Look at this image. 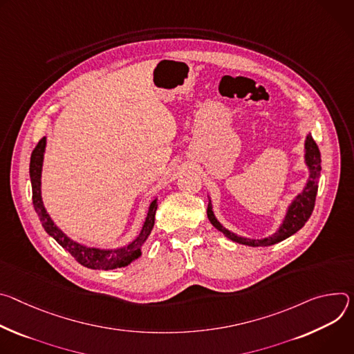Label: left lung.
I'll return each instance as SVG.
<instances>
[{"mask_svg":"<svg viewBox=\"0 0 354 354\" xmlns=\"http://www.w3.org/2000/svg\"><path fill=\"white\" fill-rule=\"evenodd\" d=\"M305 165L309 170V178L304 187V189L297 195V197L292 200L290 204L286 218L283 223L280 225L279 230L276 233H272L271 236H267L264 239H249L243 236H238L236 233H233L223 227L221 222L216 219L214 211H212V204L211 200L208 203L207 208V215L211 223L222 232L225 236L233 242L252 246V248H263V246H271L276 245L287 238H290L291 234L297 233L305 222L309 219L313 207H315V200H317V192H318V184H319V176H321V151L315 140L312 139L310 133L306 135L305 139Z\"/></svg>","mask_w":354,"mask_h":354,"instance_id":"left-lung-1","label":"left lung"}]
</instances>
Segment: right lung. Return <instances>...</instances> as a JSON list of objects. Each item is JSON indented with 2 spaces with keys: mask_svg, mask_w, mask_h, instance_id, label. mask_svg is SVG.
<instances>
[{
  "mask_svg": "<svg viewBox=\"0 0 354 354\" xmlns=\"http://www.w3.org/2000/svg\"><path fill=\"white\" fill-rule=\"evenodd\" d=\"M46 147V136H44L30 156V165H29V176L32 183V201L35 211L42 222L44 229L48 232L49 236H52L64 250H67L78 263L87 268L93 270H113L131 264L133 260L139 259L142 254V245L147 241L149 234L154 226V215L157 209V198H154L149 207L147 216L143 222L142 230L138 236L127 246L118 248V249H98V248H88L82 243H77L71 241L66 233H63L56 223L52 221L49 214L45 209L42 194H41V177H42V166H44V154Z\"/></svg>",
  "mask_w": 354,
  "mask_h": 354,
  "instance_id": "add662e5",
  "label": "right lung"
}]
</instances>
